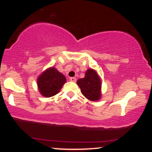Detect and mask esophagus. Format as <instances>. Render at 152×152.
I'll use <instances>...</instances> for the list:
<instances>
[{
  "mask_svg": "<svg viewBox=\"0 0 152 152\" xmlns=\"http://www.w3.org/2000/svg\"><path fill=\"white\" fill-rule=\"evenodd\" d=\"M70 81H72V82H76V78L71 77V78H70Z\"/></svg>",
  "mask_w": 152,
  "mask_h": 152,
  "instance_id": "1",
  "label": "esophagus"
}]
</instances>
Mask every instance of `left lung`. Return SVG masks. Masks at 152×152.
I'll return each instance as SVG.
<instances>
[{"label": "left lung", "instance_id": "obj_1", "mask_svg": "<svg viewBox=\"0 0 152 152\" xmlns=\"http://www.w3.org/2000/svg\"><path fill=\"white\" fill-rule=\"evenodd\" d=\"M77 85L85 97L91 102H97L102 98V81L96 71L88 69L84 78H79Z\"/></svg>", "mask_w": 152, "mask_h": 152}]
</instances>
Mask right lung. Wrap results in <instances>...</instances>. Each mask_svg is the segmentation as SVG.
<instances>
[{
	"label": "right lung",
	"instance_id": "1",
	"mask_svg": "<svg viewBox=\"0 0 152 152\" xmlns=\"http://www.w3.org/2000/svg\"><path fill=\"white\" fill-rule=\"evenodd\" d=\"M66 82L64 74L55 67H49L38 76L37 86L40 94L48 98L58 94Z\"/></svg>",
	"mask_w": 152,
	"mask_h": 152
}]
</instances>
